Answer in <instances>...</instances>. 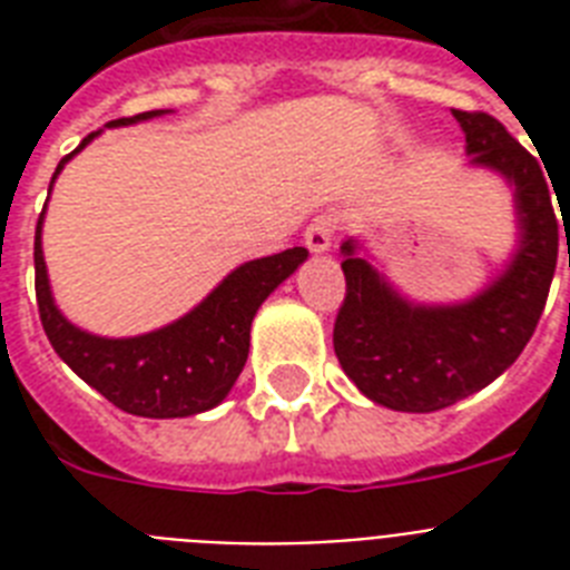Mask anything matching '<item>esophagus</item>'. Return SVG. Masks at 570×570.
<instances>
[{
  "instance_id": "34e87169",
  "label": "esophagus",
  "mask_w": 570,
  "mask_h": 570,
  "mask_svg": "<svg viewBox=\"0 0 570 570\" xmlns=\"http://www.w3.org/2000/svg\"><path fill=\"white\" fill-rule=\"evenodd\" d=\"M334 233H337V218L334 215H316L311 227L304 230V245L313 254H328L331 245H334Z\"/></svg>"
}]
</instances>
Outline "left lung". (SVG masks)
Instances as JSON below:
<instances>
[{
	"label": "left lung",
	"instance_id": "obj_1",
	"mask_svg": "<svg viewBox=\"0 0 570 570\" xmlns=\"http://www.w3.org/2000/svg\"><path fill=\"white\" fill-rule=\"evenodd\" d=\"M452 118L468 141V168L512 189L518 245L503 272L461 302L429 304L399 293L355 236L340 248L346 302L334 325L337 361L366 399L405 414L450 407L500 379L530 343L557 272L559 224L539 159L485 111L452 109Z\"/></svg>",
	"mask_w": 570,
	"mask_h": 570
}]
</instances>
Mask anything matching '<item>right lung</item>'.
Returning a JSON list of instances; mask_svg holds the SVG:
<instances>
[{
  "mask_svg": "<svg viewBox=\"0 0 570 570\" xmlns=\"http://www.w3.org/2000/svg\"><path fill=\"white\" fill-rule=\"evenodd\" d=\"M163 115H168V109L111 120L106 127H132ZM100 132L102 129L91 132L73 154L58 163L52 183L58 180L61 168ZM43 215L47 206L35 230V293L49 343L56 355L111 405L150 420L195 416L222 405L248 361L250 322L257 316L259 304L307 259V248H286L272 257L248 259L233 268L204 302L195 304L180 320L138 337H100L73 325L58 311L40 242Z\"/></svg>",
  "mask_w": 570,
  "mask_h": 570,
  "instance_id": "right-lung-1",
  "label": "right lung"
}]
</instances>
